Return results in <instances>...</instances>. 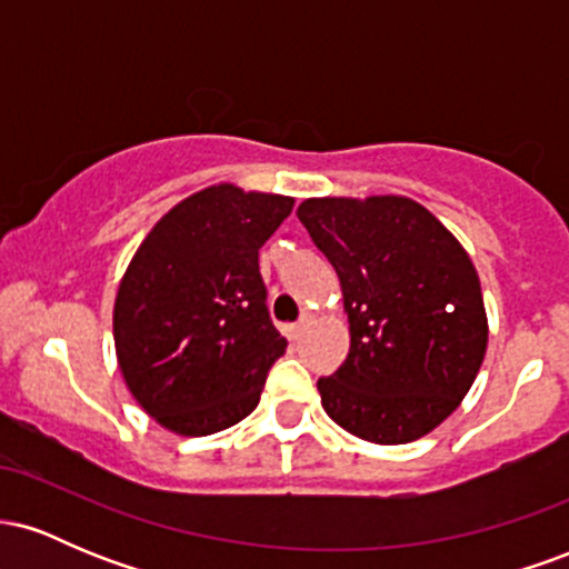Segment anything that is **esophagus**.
<instances>
[{
    "label": "esophagus",
    "mask_w": 569,
    "mask_h": 569,
    "mask_svg": "<svg viewBox=\"0 0 569 569\" xmlns=\"http://www.w3.org/2000/svg\"><path fill=\"white\" fill-rule=\"evenodd\" d=\"M310 321H312V318L305 312V316L299 318L297 323L289 326V337H291V339H302V335L307 331V326H310Z\"/></svg>",
    "instance_id": "obj_1"
}]
</instances>
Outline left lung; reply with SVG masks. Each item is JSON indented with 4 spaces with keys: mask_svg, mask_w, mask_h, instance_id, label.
Instances as JSON below:
<instances>
[{
    "mask_svg": "<svg viewBox=\"0 0 569 569\" xmlns=\"http://www.w3.org/2000/svg\"><path fill=\"white\" fill-rule=\"evenodd\" d=\"M297 217L342 283L350 352L318 380L326 415L375 443L447 420L487 352L479 276L455 234L409 198H310Z\"/></svg>",
    "mask_w": 569,
    "mask_h": 569,
    "instance_id": "8db88e82",
    "label": "left lung"
}]
</instances>
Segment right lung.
Here are the masks:
<instances>
[{"mask_svg":"<svg viewBox=\"0 0 569 569\" xmlns=\"http://www.w3.org/2000/svg\"><path fill=\"white\" fill-rule=\"evenodd\" d=\"M291 208L283 194L208 187L171 208L136 251L114 302L117 361L162 428L208 436L257 409L286 352L259 248Z\"/></svg>","mask_w":569,"mask_h":569,"instance_id":"1","label":"right lung"}]
</instances>
